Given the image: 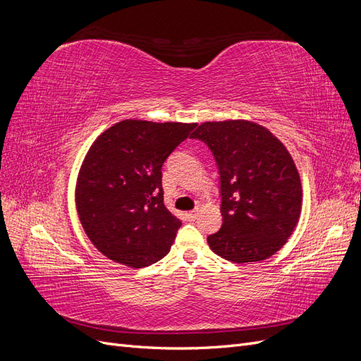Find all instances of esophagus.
Returning a JSON list of instances; mask_svg holds the SVG:
<instances>
[{
  "label": "esophagus",
  "instance_id": "34e87169",
  "mask_svg": "<svg viewBox=\"0 0 361 361\" xmlns=\"http://www.w3.org/2000/svg\"><path fill=\"white\" fill-rule=\"evenodd\" d=\"M185 216H187L190 221H194L195 218H197V211H191V212H187V214H185Z\"/></svg>",
  "mask_w": 361,
  "mask_h": 361
}]
</instances>
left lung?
Instances as JSON below:
<instances>
[{"mask_svg":"<svg viewBox=\"0 0 361 361\" xmlns=\"http://www.w3.org/2000/svg\"><path fill=\"white\" fill-rule=\"evenodd\" d=\"M220 173L221 228L207 236L214 253L235 264L279 251L301 212V180L286 147L247 120L206 122L194 130Z\"/></svg>","mask_w":361,"mask_h":361,"instance_id":"obj_1","label":"left lung"}]
</instances>
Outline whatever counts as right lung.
I'll list each match as a JSON object with an SVG mask.
<instances>
[{"label":"right lung","instance_id":"add662e5","mask_svg":"<svg viewBox=\"0 0 361 361\" xmlns=\"http://www.w3.org/2000/svg\"><path fill=\"white\" fill-rule=\"evenodd\" d=\"M195 123L123 120L97 140L76 182V209L93 245L117 264L149 267L182 226L164 204L162 166Z\"/></svg>","mask_w":361,"mask_h":361}]
</instances>
